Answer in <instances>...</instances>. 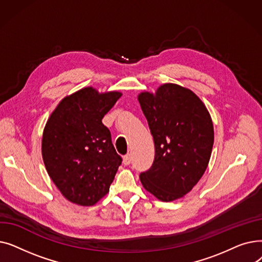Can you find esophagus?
Segmentation results:
<instances>
[{
	"instance_id": "34e87169",
	"label": "esophagus",
	"mask_w": 262,
	"mask_h": 262,
	"mask_svg": "<svg viewBox=\"0 0 262 262\" xmlns=\"http://www.w3.org/2000/svg\"><path fill=\"white\" fill-rule=\"evenodd\" d=\"M132 162V156L130 154H127L123 157V163L125 164V166H128V164H130Z\"/></svg>"
}]
</instances>
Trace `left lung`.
<instances>
[{"label": "left lung", "instance_id": "1", "mask_svg": "<svg viewBox=\"0 0 262 262\" xmlns=\"http://www.w3.org/2000/svg\"><path fill=\"white\" fill-rule=\"evenodd\" d=\"M155 144L149 170L140 174L146 191L162 202L190 192L207 169L214 140L207 108L191 90L161 85L155 94L138 95Z\"/></svg>", "mask_w": 262, "mask_h": 262}]
</instances>
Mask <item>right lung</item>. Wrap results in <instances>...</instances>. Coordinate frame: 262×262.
<instances>
[{
  "label": "right lung",
  "mask_w": 262,
  "mask_h": 262,
  "mask_svg": "<svg viewBox=\"0 0 262 262\" xmlns=\"http://www.w3.org/2000/svg\"><path fill=\"white\" fill-rule=\"evenodd\" d=\"M122 93L92 87L66 96L50 116L42 136V158L61 194L92 206L105 196L122 162L102 119Z\"/></svg>",
  "instance_id": "add662e5"
}]
</instances>
